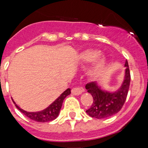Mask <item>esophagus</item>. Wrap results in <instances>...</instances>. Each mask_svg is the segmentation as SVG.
<instances>
[{"mask_svg": "<svg viewBox=\"0 0 148 148\" xmlns=\"http://www.w3.org/2000/svg\"><path fill=\"white\" fill-rule=\"evenodd\" d=\"M84 92V89L81 87H75L74 89H72L71 90V93L74 95H80L81 94H82Z\"/></svg>", "mask_w": 148, "mask_h": 148, "instance_id": "esophagus-1", "label": "esophagus"}]
</instances>
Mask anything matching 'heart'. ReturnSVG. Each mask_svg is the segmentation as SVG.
<instances>
[{
	"instance_id": "obj_1",
	"label": "heart",
	"mask_w": 148,
	"mask_h": 148,
	"mask_svg": "<svg viewBox=\"0 0 148 148\" xmlns=\"http://www.w3.org/2000/svg\"><path fill=\"white\" fill-rule=\"evenodd\" d=\"M79 59L83 64L92 62L87 71V75L91 79L97 80L104 74L108 64V58L97 49H86L79 54Z\"/></svg>"
}]
</instances>
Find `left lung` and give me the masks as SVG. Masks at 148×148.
Listing matches in <instances>:
<instances>
[{
	"label": "left lung",
	"instance_id": "left-lung-1",
	"mask_svg": "<svg viewBox=\"0 0 148 148\" xmlns=\"http://www.w3.org/2000/svg\"><path fill=\"white\" fill-rule=\"evenodd\" d=\"M125 67L123 81L115 91L110 92L103 89L97 82L86 85V89L94 99L91 107L86 111L90 117L97 119L107 118L120 111L126 100L130 83V73L127 60Z\"/></svg>",
	"mask_w": 148,
	"mask_h": 148
}]
</instances>
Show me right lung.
I'll return each mask as SVG.
<instances>
[{
    "label": "right lung",
    "instance_id": "add662e5",
    "mask_svg": "<svg viewBox=\"0 0 148 148\" xmlns=\"http://www.w3.org/2000/svg\"><path fill=\"white\" fill-rule=\"evenodd\" d=\"M70 94H71V89H67L49 107L38 112H27L21 108L19 106H18L13 101V102H14L15 105L17 107L18 110H20L28 118L38 122H46L55 120L59 116V112L62 108V103H63L65 98Z\"/></svg>",
    "mask_w": 148,
    "mask_h": 148
}]
</instances>
